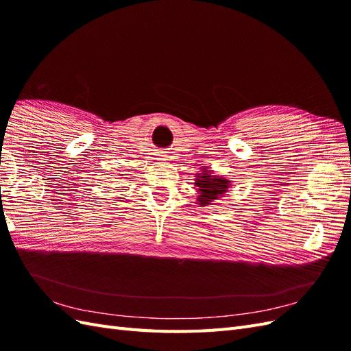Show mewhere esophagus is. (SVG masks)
<instances>
[{
    "label": "esophagus",
    "instance_id": "esophagus-1",
    "mask_svg": "<svg viewBox=\"0 0 351 351\" xmlns=\"http://www.w3.org/2000/svg\"><path fill=\"white\" fill-rule=\"evenodd\" d=\"M167 152H158V158L156 159H161V161H165L167 159V155H165Z\"/></svg>",
    "mask_w": 351,
    "mask_h": 351
}]
</instances>
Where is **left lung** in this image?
Here are the masks:
<instances>
[{
  "instance_id": "8db88e82",
  "label": "left lung",
  "mask_w": 351,
  "mask_h": 351,
  "mask_svg": "<svg viewBox=\"0 0 351 351\" xmlns=\"http://www.w3.org/2000/svg\"><path fill=\"white\" fill-rule=\"evenodd\" d=\"M195 186L199 190V196H197V202L200 206H209L212 205V202H215L221 197H224V195L227 193L230 180L228 178H222L218 176H210L208 171V167L202 168V173L195 174Z\"/></svg>"
}]
</instances>
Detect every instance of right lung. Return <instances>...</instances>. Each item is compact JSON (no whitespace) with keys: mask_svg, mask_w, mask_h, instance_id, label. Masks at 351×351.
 Instances as JSON below:
<instances>
[{"mask_svg":"<svg viewBox=\"0 0 351 351\" xmlns=\"http://www.w3.org/2000/svg\"><path fill=\"white\" fill-rule=\"evenodd\" d=\"M120 176H129V174H120Z\"/></svg>","mask_w":351,"mask_h":351,"instance_id":"add662e5","label":"right lung"}]
</instances>
